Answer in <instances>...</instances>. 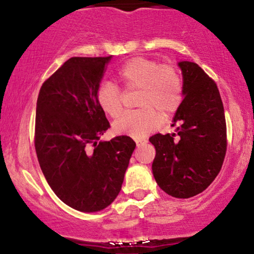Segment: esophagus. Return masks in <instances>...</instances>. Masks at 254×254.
Listing matches in <instances>:
<instances>
[{"mask_svg":"<svg viewBox=\"0 0 254 254\" xmlns=\"http://www.w3.org/2000/svg\"><path fill=\"white\" fill-rule=\"evenodd\" d=\"M147 140H137L136 141V145L137 147H142V145H144V144H147Z\"/></svg>","mask_w":254,"mask_h":254,"instance_id":"obj_1","label":"esophagus"}]
</instances>
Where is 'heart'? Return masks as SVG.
I'll list each match as a JSON object with an SVG mask.
<instances>
[{
  "instance_id": "obj_1",
  "label": "heart",
  "mask_w": 254,
  "mask_h": 254,
  "mask_svg": "<svg viewBox=\"0 0 254 254\" xmlns=\"http://www.w3.org/2000/svg\"><path fill=\"white\" fill-rule=\"evenodd\" d=\"M117 75L126 91H137L135 106L138 110L125 113L114 121L113 131L116 134L126 135L135 140L143 138L158 127L161 118L168 119L182 105L183 81L172 65L137 57L127 61ZM96 97L104 113L111 118L120 116L123 93L116 84L102 83Z\"/></svg>"
}]
</instances>
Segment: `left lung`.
Listing matches in <instances>:
<instances>
[{"instance_id": "1", "label": "left lung", "mask_w": 254, "mask_h": 254, "mask_svg": "<svg viewBox=\"0 0 254 254\" xmlns=\"http://www.w3.org/2000/svg\"><path fill=\"white\" fill-rule=\"evenodd\" d=\"M185 98L172 134L149 138L156 149L152 173L169 195L187 199L203 192L220 173L227 152V125L216 83L196 64L182 61Z\"/></svg>"}]
</instances>
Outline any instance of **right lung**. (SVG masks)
Masks as SVG:
<instances>
[{
  "instance_id": "1",
  "label": "right lung",
  "mask_w": 254,
  "mask_h": 254,
  "mask_svg": "<svg viewBox=\"0 0 254 254\" xmlns=\"http://www.w3.org/2000/svg\"><path fill=\"white\" fill-rule=\"evenodd\" d=\"M110 57L71 58L41 85L34 147L48 185L62 202L93 213L118 196L135 142L99 141L110 128L97 90Z\"/></svg>"
}]
</instances>
